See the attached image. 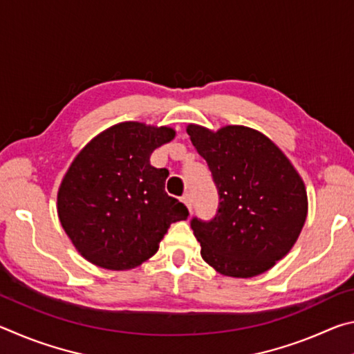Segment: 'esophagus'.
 Returning a JSON list of instances; mask_svg holds the SVG:
<instances>
[{"mask_svg": "<svg viewBox=\"0 0 354 354\" xmlns=\"http://www.w3.org/2000/svg\"><path fill=\"white\" fill-rule=\"evenodd\" d=\"M183 203L185 205V207L189 209V212H192V198H190L189 194H185V195L183 196Z\"/></svg>", "mask_w": 354, "mask_h": 354, "instance_id": "obj_1", "label": "esophagus"}]
</instances>
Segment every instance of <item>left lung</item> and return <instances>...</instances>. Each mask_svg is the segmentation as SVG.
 <instances>
[{
	"mask_svg": "<svg viewBox=\"0 0 354 354\" xmlns=\"http://www.w3.org/2000/svg\"><path fill=\"white\" fill-rule=\"evenodd\" d=\"M192 145L206 159L218 189V211L190 227L201 257L215 272L253 278L289 253L308 217L303 178L261 131L226 124L217 131L189 123Z\"/></svg>",
	"mask_w": 354,
	"mask_h": 354,
	"instance_id": "1",
	"label": "left lung"
}]
</instances>
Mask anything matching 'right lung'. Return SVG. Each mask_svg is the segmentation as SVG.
<instances>
[{"label": "right lung", "instance_id": "right-lung-1", "mask_svg": "<svg viewBox=\"0 0 354 354\" xmlns=\"http://www.w3.org/2000/svg\"><path fill=\"white\" fill-rule=\"evenodd\" d=\"M170 127L122 122L76 154L59 185L57 217L77 253L107 270H131L159 250L187 207L165 194L169 171L149 156L175 139Z\"/></svg>", "mask_w": 354, "mask_h": 354}]
</instances>
